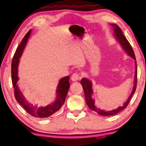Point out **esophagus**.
I'll list each match as a JSON object with an SVG mask.
<instances>
[{
	"label": "esophagus",
	"mask_w": 146,
	"mask_h": 146,
	"mask_svg": "<svg viewBox=\"0 0 146 146\" xmlns=\"http://www.w3.org/2000/svg\"><path fill=\"white\" fill-rule=\"evenodd\" d=\"M80 78V73H73L72 76H71V80L73 81H76Z\"/></svg>",
	"instance_id": "esophagus-1"
}]
</instances>
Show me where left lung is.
<instances>
[{
	"instance_id": "obj_1",
	"label": "left lung",
	"mask_w": 146,
	"mask_h": 146,
	"mask_svg": "<svg viewBox=\"0 0 146 146\" xmlns=\"http://www.w3.org/2000/svg\"><path fill=\"white\" fill-rule=\"evenodd\" d=\"M111 25L113 26L114 28V34L115 36H116L117 40L119 42L121 46H122L123 49L126 51V53L129 55V56H131L133 58L136 60L135 58V55L134 51H133V49L132 48L131 46L129 44V42L127 40V38H125L124 35L123 34L122 29H121L119 26H117V24H111ZM135 64H136V71H135V84H134V87H133V90L132 91V93L129 96V98H128L126 102L124 103L122 106H120V107L118 108L116 110H113L111 111H104L102 110H100V109L97 108L95 105V102H94V100L91 98V95L93 94V90H92V84L90 82V80H88L87 78H82L80 81L81 85L82 86L84 91V95H85V98L86 103H87V105L88 106L89 108L94 111L97 112L98 114L103 116H111V115H114L117 114L118 112H120V111L123 110V109H125L127 107V105L129 104V103L131 100V98L133 94L135 93L136 91V88H137V62L135 61Z\"/></svg>"
}]
</instances>
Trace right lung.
Wrapping results in <instances>:
<instances>
[{
    "instance_id": "right-lung-1",
    "label": "right lung",
    "mask_w": 146,
    "mask_h": 146,
    "mask_svg": "<svg viewBox=\"0 0 146 146\" xmlns=\"http://www.w3.org/2000/svg\"><path fill=\"white\" fill-rule=\"evenodd\" d=\"M31 29L24 36L21 43L19 44L18 48H17L15 53L14 54L13 60L11 62V80L12 84L15 88L14 95L16 100L24 108L29 115L37 118H47L50 117L54 113L60 110L62 106L65 102V100L67 96L68 91L70 88V76H67L61 78L59 81L56 93H57V98L55 102L53 104L47 106L46 107H37L36 106H33L29 103L26 99L23 93L19 90L18 86H17V81L19 80L18 77V64L19 62V58L23 53L24 48H25L27 40L29 38L31 33Z\"/></svg>"
}]
</instances>
